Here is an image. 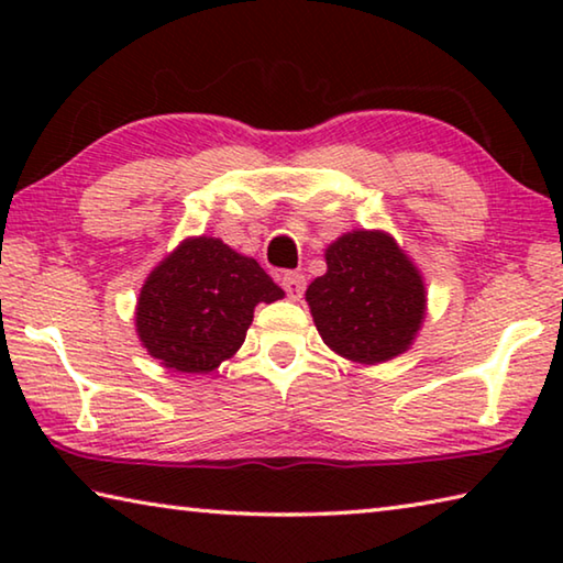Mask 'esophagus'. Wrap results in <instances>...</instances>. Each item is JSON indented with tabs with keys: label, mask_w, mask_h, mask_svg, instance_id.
I'll list each match as a JSON object with an SVG mask.
<instances>
[{
	"label": "esophagus",
	"mask_w": 563,
	"mask_h": 563,
	"mask_svg": "<svg viewBox=\"0 0 563 563\" xmlns=\"http://www.w3.org/2000/svg\"><path fill=\"white\" fill-rule=\"evenodd\" d=\"M283 290L288 292L290 300H300L305 292V275H300V273L283 275Z\"/></svg>",
	"instance_id": "1"
}]
</instances>
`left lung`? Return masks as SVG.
Wrapping results in <instances>:
<instances>
[{
  "instance_id": "obj_1",
  "label": "left lung",
  "mask_w": 563,
  "mask_h": 563,
  "mask_svg": "<svg viewBox=\"0 0 563 563\" xmlns=\"http://www.w3.org/2000/svg\"><path fill=\"white\" fill-rule=\"evenodd\" d=\"M328 273L305 290L322 342L362 365L409 350L427 310L424 280L395 238L352 231L325 251Z\"/></svg>"
}]
</instances>
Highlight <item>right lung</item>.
Listing matches in <instances>:
<instances>
[{
	"label": "right lung",
	"instance_id": "right-lung-1",
	"mask_svg": "<svg viewBox=\"0 0 563 563\" xmlns=\"http://www.w3.org/2000/svg\"><path fill=\"white\" fill-rule=\"evenodd\" d=\"M283 290L221 238H186L144 283L136 332L151 357L176 373H213L243 345L258 302Z\"/></svg>",
	"mask_w": 563,
	"mask_h": 563
}]
</instances>
